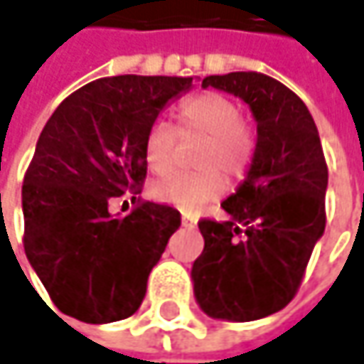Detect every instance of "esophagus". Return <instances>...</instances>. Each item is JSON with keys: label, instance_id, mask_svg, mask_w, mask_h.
<instances>
[{"label": "esophagus", "instance_id": "34e87169", "mask_svg": "<svg viewBox=\"0 0 364 364\" xmlns=\"http://www.w3.org/2000/svg\"><path fill=\"white\" fill-rule=\"evenodd\" d=\"M181 223H183V227H196V218H191V216H187V215H183Z\"/></svg>", "mask_w": 364, "mask_h": 364}]
</instances>
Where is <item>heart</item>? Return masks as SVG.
<instances>
[{
    "label": "heart",
    "instance_id": "obj_1",
    "mask_svg": "<svg viewBox=\"0 0 364 364\" xmlns=\"http://www.w3.org/2000/svg\"><path fill=\"white\" fill-rule=\"evenodd\" d=\"M177 116L185 135L206 137L200 151V166L206 171L168 173L151 183V193L160 202L185 210H198L223 196L227 181L220 171L233 179H240L248 171L254 146L242 127V108L220 93H202L187 100ZM175 148V129L166 122H154L144 141V156L149 168L154 173L168 171Z\"/></svg>",
    "mask_w": 364,
    "mask_h": 364
}]
</instances>
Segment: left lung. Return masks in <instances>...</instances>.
Returning a JSON list of instances; mask_svg holds the SVG:
<instances>
[{"label":"left lung","instance_id":"obj_1","mask_svg":"<svg viewBox=\"0 0 364 364\" xmlns=\"http://www.w3.org/2000/svg\"><path fill=\"white\" fill-rule=\"evenodd\" d=\"M202 87L242 97L258 139L246 179L220 204L227 218L198 223L193 294L213 318L256 321L285 309L302 283L325 231L327 162L306 104L277 79L229 73Z\"/></svg>","mask_w":364,"mask_h":364}]
</instances>
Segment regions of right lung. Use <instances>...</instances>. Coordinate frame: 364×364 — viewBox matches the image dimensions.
<instances>
[{
    "label": "right lung",
    "mask_w": 364,
    "mask_h": 364,
    "mask_svg": "<svg viewBox=\"0 0 364 364\" xmlns=\"http://www.w3.org/2000/svg\"><path fill=\"white\" fill-rule=\"evenodd\" d=\"M191 77L120 75L70 93L43 127L22 183L24 252L60 313L112 323L135 313L181 215L144 202V141ZM127 193L134 210L109 213Z\"/></svg>",
    "instance_id": "obj_1"
}]
</instances>
